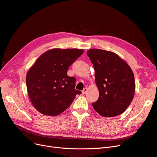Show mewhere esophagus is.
Masks as SVG:
<instances>
[{"instance_id": "esophagus-1", "label": "esophagus", "mask_w": 157, "mask_h": 157, "mask_svg": "<svg viewBox=\"0 0 157 157\" xmlns=\"http://www.w3.org/2000/svg\"><path fill=\"white\" fill-rule=\"evenodd\" d=\"M86 91H87V88H84V90L82 91V93L83 94H85L86 93Z\"/></svg>"}]
</instances>
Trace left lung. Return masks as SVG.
Instances as JSON below:
<instances>
[{
    "label": "left lung",
    "mask_w": 157,
    "mask_h": 157,
    "mask_svg": "<svg viewBox=\"0 0 157 157\" xmlns=\"http://www.w3.org/2000/svg\"><path fill=\"white\" fill-rule=\"evenodd\" d=\"M95 69L99 91L93 102L95 110L103 117H114L125 111L134 95V73L126 62L116 53L97 48L88 51Z\"/></svg>",
    "instance_id": "obj_1"
}]
</instances>
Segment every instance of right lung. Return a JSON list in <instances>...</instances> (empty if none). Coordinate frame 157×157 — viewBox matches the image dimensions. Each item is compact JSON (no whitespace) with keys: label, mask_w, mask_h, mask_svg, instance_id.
<instances>
[{"label":"right lung","mask_w":157,"mask_h":157,"mask_svg":"<svg viewBox=\"0 0 157 157\" xmlns=\"http://www.w3.org/2000/svg\"><path fill=\"white\" fill-rule=\"evenodd\" d=\"M84 52L76 48H53L41 55L26 77L32 104L42 114H60L81 91L75 90L76 78L69 77V67Z\"/></svg>","instance_id":"add662e5"}]
</instances>
